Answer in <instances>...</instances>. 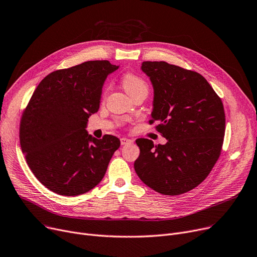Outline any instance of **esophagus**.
Wrapping results in <instances>:
<instances>
[{"label": "esophagus", "instance_id": "obj_1", "mask_svg": "<svg viewBox=\"0 0 257 257\" xmlns=\"http://www.w3.org/2000/svg\"><path fill=\"white\" fill-rule=\"evenodd\" d=\"M131 143H132V141L127 139V138H121L120 139V144L121 145H128V144H131Z\"/></svg>", "mask_w": 257, "mask_h": 257}]
</instances>
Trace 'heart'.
<instances>
[{
  "label": "heart",
  "instance_id": "heart-1",
  "mask_svg": "<svg viewBox=\"0 0 257 257\" xmlns=\"http://www.w3.org/2000/svg\"><path fill=\"white\" fill-rule=\"evenodd\" d=\"M121 83L127 93L131 97L132 94L137 93L139 91H147L148 92V85L145 82V80L136 74H125L123 79H121Z\"/></svg>",
  "mask_w": 257,
  "mask_h": 257
}]
</instances>
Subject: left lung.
<instances>
[{"mask_svg":"<svg viewBox=\"0 0 257 257\" xmlns=\"http://www.w3.org/2000/svg\"><path fill=\"white\" fill-rule=\"evenodd\" d=\"M141 70L153 86L152 119L165 145L136 141L140 156L134 161L140 179L155 192L177 196L199 185L220 156L225 112L221 99L206 79L165 61H144Z\"/></svg>","mask_w":257,"mask_h":257,"instance_id":"1","label":"left lung"}]
</instances>
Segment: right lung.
<instances>
[{"mask_svg": "<svg viewBox=\"0 0 257 257\" xmlns=\"http://www.w3.org/2000/svg\"><path fill=\"white\" fill-rule=\"evenodd\" d=\"M117 69L108 60L86 61L49 74L33 92L21 119V148L50 191L78 196L103 179L120 142L109 134L98 140L86 127L99 110L106 78Z\"/></svg>", "mask_w": 257, "mask_h": 257, "instance_id": "right-lung-1", "label": "right lung"}]
</instances>
